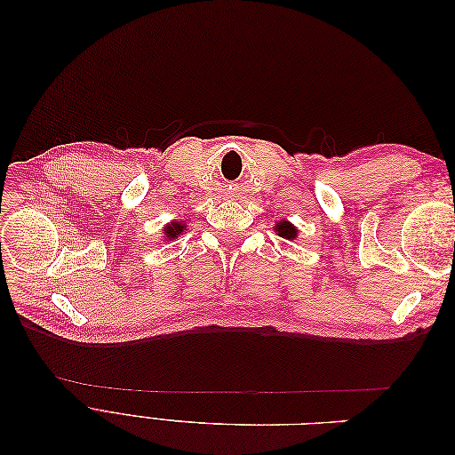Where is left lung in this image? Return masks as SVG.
Masks as SVG:
<instances>
[{
    "instance_id": "left-lung-1",
    "label": "left lung",
    "mask_w": 455,
    "mask_h": 455,
    "mask_svg": "<svg viewBox=\"0 0 455 455\" xmlns=\"http://www.w3.org/2000/svg\"><path fill=\"white\" fill-rule=\"evenodd\" d=\"M279 231V235L283 237V239H294L296 237V229H294V226L292 224H288V222H279L277 224V228H275Z\"/></svg>"
}]
</instances>
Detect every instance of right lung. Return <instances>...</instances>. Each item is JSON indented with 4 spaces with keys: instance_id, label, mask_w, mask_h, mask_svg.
I'll return each mask as SVG.
<instances>
[{
    "instance_id": "1",
    "label": "right lung",
    "mask_w": 455,
    "mask_h": 455,
    "mask_svg": "<svg viewBox=\"0 0 455 455\" xmlns=\"http://www.w3.org/2000/svg\"><path fill=\"white\" fill-rule=\"evenodd\" d=\"M184 224H178V222H172V224H169L167 228H164V233H167V237L169 239H174L176 235H180V233L184 231Z\"/></svg>"
}]
</instances>
